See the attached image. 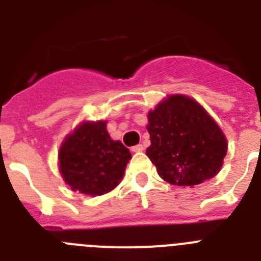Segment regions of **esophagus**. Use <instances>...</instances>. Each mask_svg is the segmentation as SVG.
Here are the masks:
<instances>
[{"mask_svg":"<svg viewBox=\"0 0 261 261\" xmlns=\"http://www.w3.org/2000/svg\"><path fill=\"white\" fill-rule=\"evenodd\" d=\"M142 150H144V146H142L141 144L132 146V151H135V153H138V151H142Z\"/></svg>","mask_w":261,"mask_h":261,"instance_id":"34e87169","label":"esophagus"}]
</instances>
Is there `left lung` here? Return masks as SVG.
<instances>
[{
	"label": "left lung",
	"mask_w": 261,
	"mask_h": 261,
	"mask_svg": "<svg viewBox=\"0 0 261 261\" xmlns=\"http://www.w3.org/2000/svg\"><path fill=\"white\" fill-rule=\"evenodd\" d=\"M151 145L146 155L167 183L193 187L212 179L222 167L227 141L199 103L170 95L147 114Z\"/></svg>",
	"instance_id": "obj_1"
}]
</instances>
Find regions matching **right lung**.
<instances>
[{
	"instance_id": "obj_1",
	"label": "right lung",
	"mask_w": 261,
	"mask_h": 261,
	"mask_svg": "<svg viewBox=\"0 0 261 261\" xmlns=\"http://www.w3.org/2000/svg\"><path fill=\"white\" fill-rule=\"evenodd\" d=\"M106 121H85L62 142L59 165L62 179L71 191L100 196L121 181L132 155L107 132Z\"/></svg>"
}]
</instances>
